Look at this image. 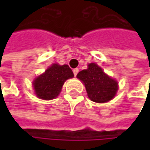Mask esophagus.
Instances as JSON below:
<instances>
[{"instance_id":"esophagus-1","label":"esophagus","mask_w":150,"mask_h":150,"mask_svg":"<svg viewBox=\"0 0 150 150\" xmlns=\"http://www.w3.org/2000/svg\"><path fill=\"white\" fill-rule=\"evenodd\" d=\"M73 72H74V75H75V76H76L77 74H78V72H79V69H75L73 70Z\"/></svg>"}]
</instances>
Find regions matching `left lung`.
<instances>
[{
  "label": "left lung",
  "instance_id": "8db88e82",
  "mask_svg": "<svg viewBox=\"0 0 150 150\" xmlns=\"http://www.w3.org/2000/svg\"><path fill=\"white\" fill-rule=\"evenodd\" d=\"M85 85L88 98L95 103H104L112 100L118 90V82L105 74L96 63L88 65V69L80 71L77 76Z\"/></svg>",
  "mask_w": 150,
  "mask_h": 150
}]
</instances>
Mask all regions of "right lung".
<instances>
[{
	"mask_svg": "<svg viewBox=\"0 0 150 150\" xmlns=\"http://www.w3.org/2000/svg\"><path fill=\"white\" fill-rule=\"evenodd\" d=\"M74 74L69 65L52 64L33 81L35 96L42 100H52L57 97L64 82L73 78Z\"/></svg>",
	"mask_w": 150,
	"mask_h": 150,
	"instance_id": "right-lung-1",
	"label": "right lung"
}]
</instances>
